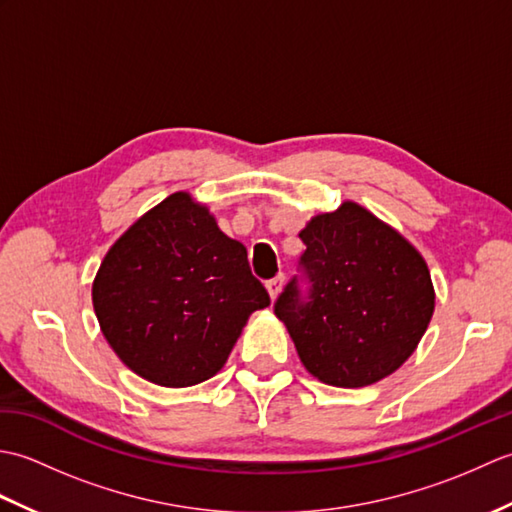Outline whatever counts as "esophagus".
<instances>
[{
  "instance_id": "1",
  "label": "esophagus",
  "mask_w": 512,
  "mask_h": 512,
  "mask_svg": "<svg viewBox=\"0 0 512 512\" xmlns=\"http://www.w3.org/2000/svg\"><path fill=\"white\" fill-rule=\"evenodd\" d=\"M281 288H284V275H277L275 279L266 281V290H268V295H270V299H273V301L279 297Z\"/></svg>"
}]
</instances>
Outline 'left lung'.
I'll return each mask as SVG.
<instances>
[{
  "label": "left lung",
  "instance_id": "left-lung-1",
  "mask_svg": "<svg viewBox=\"0 0 512 512\" xmlns=\"http://www.w3.org/2000/svg\"><path fill=\"white\" fill-rule=\"evenodd\" d=\"M299 237L310 297L303 303L292 279L275 314L303 367L334 387H367L394 374L436 308L424 257L396 228L350 200L314 215Z\"/></svg>",
  "mask_w": 512,
  "mask_h": 512
}]
</instances>
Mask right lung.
<instances>
[{
	"mask_svg": "<svg viewBox=\"0 0 512 512\" xmlns=\"http://www.w3.org/2000/svg\"><path fill=\"white\" fill-rule=\"evenodd\" d=\"M116 356L160 387H191L224 367L250 314L270 306L246 248L209 206L176 191L107 250L92 284Z\"/></svg>",
	"mask_w": 512,
	"mask_h": 512,
	"instance_id": "add662e5",
	"label": "right lung"
}]
</instances>
